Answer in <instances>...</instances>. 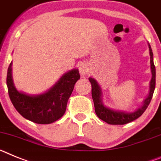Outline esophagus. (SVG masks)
Masks as SVG:
<instances>
[{"label": "esophagus", "mask_w": 161, "mask_h": 161, "mask_svg": "<svg viewBox=\"0 0 161 161\" xmlns=\"http://www.w3.org/2000/svg\"><path fill=\"white\" fill-rule=\"evenodd\" d=\"M88 72H89L88 65H86V64H81L80 66H79V73L81 74V75L84 76V75H87Z\"/></svg>", "instance_id": "obj_1"}]
</instances>
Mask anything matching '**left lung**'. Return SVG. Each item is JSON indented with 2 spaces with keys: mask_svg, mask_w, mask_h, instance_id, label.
<instances>
[{
  "mask_svg": "<svg viewBox=\"0 0 161 161\" xmlns=\"http://www.w3.org/2000/svg\"><path fill=\"white\" fill-rule=\"evenodd\" d=\"M149 47V53H150V63L151 71H152V79L150 82V90L147 97L146 98L142 103V105L136 111L133 113H127L125 111H119V110H114L109 108L106 107L102 101V92L100 85L96 82V79L93 78H89L91 84H92V96L94 101L95 111L96 115L100 119L103 120L110 125H124L132 121L136 120L138 117H140L152 100V96L154 93L155 87H156V67L153 62V53H152V47L148 44Z\"/></svg>",
  "mask_w": 161,
  "mask_h": 161,
  "instance_id": "left-lung-1",
  "label": "left lung"
}]
</instances>
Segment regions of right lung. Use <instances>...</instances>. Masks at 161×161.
<instances>
[{"label":"right lung","instance_id":"1","mask_svg":"<svg viewBox=\"0 0 161 161\" xmlns=\"http://www.w3.org/2000/svg\"><path fill=\"white\" fill-rule=\"evenodd\" d=\"M79 69L64 74L49 90L39 95H28L17 90L12 77V62L7 71L6 83L12 104L22 117L37 124H50L65 114L67 102L76 82Z\"/></svg>","mask_w":161,"mask_h":161}]
</instances>
